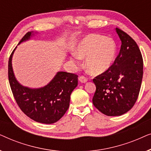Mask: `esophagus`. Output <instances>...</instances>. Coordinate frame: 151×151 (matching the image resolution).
Masks as SVG:
<instances>
[{"mask_svg":"<svg viewBox=\"0 0 151 151\" xmlns=\"http://www.w3.org/2000/svg\"><path fill=\"white\" fill-rule=\"evenodd\" d=\"M78 80H79V81L80 82H82V83H85V82L88 81L87 78H86L85 76H80L79 78H78Z\"/></svg>","mask_w":151,"mask_h":151,"instance_id":"1","label":"esophagus"}]
</instances>
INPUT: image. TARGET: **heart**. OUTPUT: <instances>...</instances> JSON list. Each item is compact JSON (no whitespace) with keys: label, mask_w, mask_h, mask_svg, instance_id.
<instances>
[{"label":"heart","mask_w":151,"mask_h":151,"mask_svg":"<svg viewBox=\"0 0 151 151\" xmlns=\"http://www.w3.org/2000/svg\"><path fill=\"white\" fill-rule=\"evenodd\" d=\"M116 45L111 38L100 35L90 34L83 38L77 47L72 61L77 63L80 58H86V67L89 73L97 75L109 69L114 61Z\"/></svg>","instance_id":"obj_1"}]
</instances>
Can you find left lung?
<instances>
[{
  "mask_svg": "<svg viewBox=\"0 0 151 151\" xmlns=\"http://www.w3.org/2000/svg\"><path fill=\"white\" fill-rule=\"evenodd\" d=\"M122 41L114 63L104 73L94 78L96 90L93 104L108 116H118L134 106L139 96L143 77V58L135 41L116 28Z\"/></svg>",
  "mask_w": 151,
  "mask_h": 151,
  "instance_id": "8db88e82",
  "label": "left lung"
}]
</instances>
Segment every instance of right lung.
<instances>
[{
    "mask_svg": "<svg viewBox=\"0 0 151 151\" xmlns=\"http://www.w3.org/2000/svg\"><path fill=\"white\" fill-rule=\"evenodd\" d=\"M32 33H27L18 45L29 40ZM8 62V78L16 103L27 116L37 122H56L69 109L71 93L78 85V76L60 71L44 87L30 88L22 86L16 80L12 65V55Z\"/></svg>",
    "mask_w": 151,
    "mask_h": 151,
    "instance_id": "1",
    "label": "right lung"
}]
</instances>
